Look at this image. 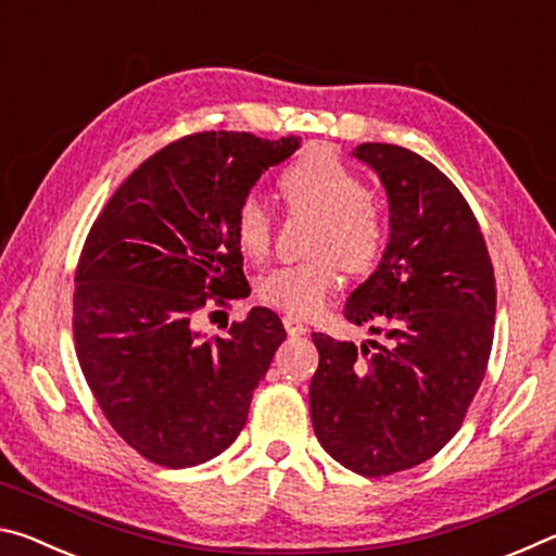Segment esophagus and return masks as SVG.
I'll return each instance as SVG.
<instances>
[{"instance_id":"34e87169","label":"esophagus","mask_w":556,"mask_h":556,"mask_svg":"<svg viewBox=\"0 0 556 556\" xmlns=\"http://www.w3.org/2000/svg\"><path fill=\"white\" fill-rule=\"evenodd\" d=\"M281 321H285V328H287V333H289L291 338H299V336H306V333H308L306 324L299 321L296 316H285V318H281Z\"/></svg>"}]
</instances>
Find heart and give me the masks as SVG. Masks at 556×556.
<instances>
[{
  "instance_id": "1",
  "label": "heart",
  "mask_w": 556,
  "mask_h": 556,
  "mask_svg": "<svg viewBox=\"0 0 556 556\" xmlns=\"http://www.w3.org/2000/svg\"><path fill=\"white\" fill-rule=\"evenodd\" d=\"M279 186L291 208L318 215L312 240V252L318 257L269 269L257 281V294L267 306L289 316H314L341 287V265L368 271L378 262L384 248V223L368 201L363 178L328 152L301 156L281 174ZM232 230L244 255H265L271 240V213L257 191L244 193L235 205Z\"/></svg>"
}]
</instances>
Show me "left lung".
<instances>
[{
  "label": "left lung",
  "instance_id": "1",
  "mask_svg": "<svg viewBox=\"0 0 556 556\" xmlns=\"http://www.w3.org/2000/svg\"><path fill=\"white\" fill-rule=\"evenodd\" d=\"M351 154L384 186L390 238L343 316L380 341L314 333L308 407L328 454L378 478L425 464L458 431L491 357L495 277L473 211L434 164L378 142Z\"/></svg>",
  "mask_w": 556,
  "mask_h": 556
}]
</instances>
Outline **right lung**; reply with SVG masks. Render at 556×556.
I'll list each match as a JSON object with an SVG mask.
<instances>
[{
	"label": "right lung",
	"mask_w": 556,
	"mask_h": 556,
	"mask_svg": "<svg viewBox=\"0 0 556 556\" xmlns=\"http://www.w3.org/2000/svg\"><path fill=\"white\" fill-rule=\"evenodd\" d=\"M299 147L250 131L184 137L149 156L90 228L75 271V351L112 429L152 464L223 454L285 343L265 306L223 338H205L199 318L213 296L250 294L235 205Z\"/></svg>",
	"instance_id": "right-lung-1"
}]
</instances>
